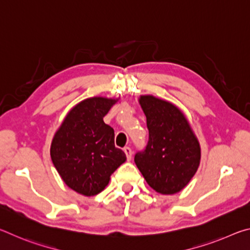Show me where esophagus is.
<instances>
[{"label":"esophagus","mask_w":250,"mask_h":250,"mask_svg":"<svg viewBox=\"0 0 250 250\" xmlns=\"http://www.w3.org/2000/svg\"><path fill=\"white\" fill-rule=\"evenodd\" d=\"M124 151H125V153L126 155V160L130 161L131 158H132V150H131L129 146H125V149H124Z\"/></svg>","instance_id":"obj_1"}]
</instances>
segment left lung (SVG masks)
I'll return each instance as SVG.
<instances>
[{
    "label": "left lung",
    "mask_w": 250,
    "mask_h": 250,
    "mask_svg": "<svg viewBox=\"0 0 250 250\" xmlns=\"http://www.w3.org/2000/svg\"><path fill=\"white\" fill-rule=\"evenodd\" d=\"M139 104L146 117L149 141L134 162L155 192L179 193L200 166V142L176 105L151 95L140 96Z\"/></svg>",
    "instance_id": "8db88e82"
}]
</instances>
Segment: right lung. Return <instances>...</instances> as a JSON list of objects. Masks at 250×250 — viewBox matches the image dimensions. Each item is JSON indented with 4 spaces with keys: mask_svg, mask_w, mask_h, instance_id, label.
<instances>
[{
    "mask_svg": "<svg viewBox=\"0 0 250 250\" xmlns=\"http://www.w3.org/2000/svg\"><path fill=\"white\" fill-rule=\"evenodd\" d=\"M118 99L104 97L80 101L55 133L50 158L65 184L84 196L104 191L126 156L115 146V131L104 117Z\"/></svg>",
    "mask_w": 250,
    "mask_h": 250,
    "instance_id": "obj_1",
    "label": "right lung"
}]
</instances>
